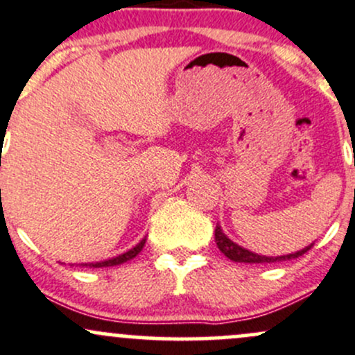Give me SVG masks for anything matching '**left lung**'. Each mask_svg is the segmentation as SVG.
<instances>
[{
  "label": "left lung",
  "instance_id": "obj_1",
  "mask_svg": "<svg viewBox=\"0 0 355 355\" xmlns=\"http://www.w3.org/2000/svg\"><path fill=\"white\" fill-rule=\"evenodd\" d=\"M214 238L216 243H218V248L221 250L223 253L233 262H243V263H272V262H284V260H291V259H297V257L304 255L308 250H311V245H308L306 248L300 250L296 253H289V255H282V257H266V255H259V253H253L250 250L243 248V246L236 245L234 241H231L230 238L223 233L221 226H216L214 230Z\"/></svg>",
  "mask_w": 355,
  "mask_h": 355
}]
</instances>
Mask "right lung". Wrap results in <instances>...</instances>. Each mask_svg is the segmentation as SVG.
<instances>
[{"mask_svg":"<svg viewBox=\"0 0 355 355\" xmlns=\"http://www.w3.org/2000/svg\"><path fill=\"white\" fill-rule=\"evenodd\" d=\"M144 243H146V238H143V240H141L139 243H137L136 246H134V248H130L129 252L122 253V255L114 257V259H109V260H103V262H96V263H83V266H85V267H95V268H96V267H114V266H121V263H124V262H128V260L134 259V257H136L137 253H139L141 250H143Z\"/></svg>","mask_w":355,"mask_h":355,"instance_id":"add662e5","label":"right lung"}]
</instances>
